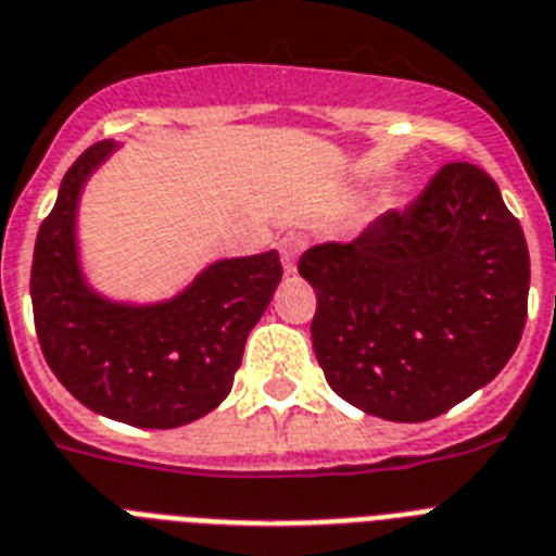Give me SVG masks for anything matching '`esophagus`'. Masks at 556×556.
Wrapping results in <instances>:
<instances>
[{
	"label": "esophagus",
	"instance_id": "34e87169",
	"mask_svg": "<svg viewBox=\"0 0 556 556\" xmlns=\"http://www.w3.org/2000/svg\"><path fill=\"white\" fill-rule=\"evenodd\" d=\"M302 251H305V240H302V237L291 235L279 242V254H282V268H286V274H293V270H296V260H300Z\"/></svg>",
	"mask_w": 556,
	"mask_h": 556
}]
</instances>
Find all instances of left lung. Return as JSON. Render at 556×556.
Here are the masks:
<instances>
[{"mask_svg":"<svg viewBox=\"0 0 556 556\" xmlns=\"http://www.w3.org/2000/svg\"><path fill=\"white\" fill-rule=\"evenodd\" d=\"M325 379L384 421L446 413L506 367L529 311V245L492 177L446 163L413 206L305 251Z\"/></svg>","mask_w":556,"mask_h":556,"instance_id":"8db88e82","label":"left lung"}]
</instances>
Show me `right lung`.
Wrapping results in <instances>:
<instances>
[{
	"instance_id": "right-lung-1",
	"label": "right lung",
	"mask_w": 556,
	"mask_h": 556,
	"mask_svg": "<svg viewBox=\"0 0 556 556\" xmlns=\"http://www.w3.org/2000/svg\"><path fill=\"white\" fill-rule=\"evenodd\" d=\"M115 149L112 141L87 149L41 223L30 270L36 333L55 379L84 407L129 427H184L228 395L282 265L277 251L217 260L161 302L96 291L81 268L78 203Z\"/></svg>"
}]
</instances>
